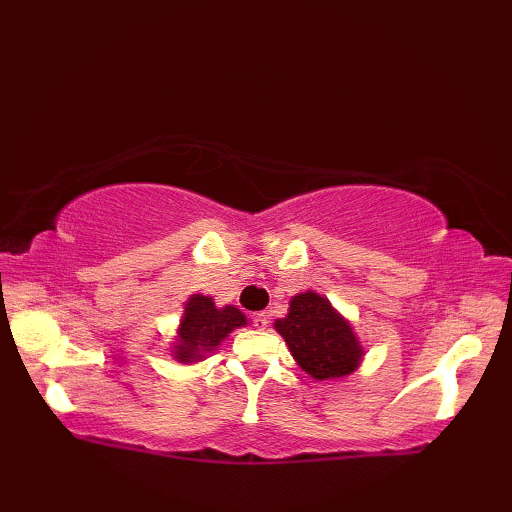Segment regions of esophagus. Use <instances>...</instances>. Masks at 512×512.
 <instances>
[{
  "label": "esophagus",
  "mask_w": 512,
  "mask_h": 512,
  "mask_svg": "<svg viewBox=\"0 0 512 512\" xmlns=\"http://www.w3.org/2000/svg\"><path fill=\"white\" fill-rule=\"evenodd\" d=\"M253 325L257 330H266L268 328V314L266 312H259L253 317Z\"/></svg>",
  "instance_id": "obj_1"
}]
</instances>
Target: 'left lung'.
Instances as JSON below:
<instances>
[{"mask_svg":"<svg viewBox=\"0 0 512 512\" xmlns=\"http://www.w3.org/2000/svg\"><path fill=\"white\" fill-rule=\"evenodd\" d=\"M277 332L284 336L292 356L317 380L352 374L361 363L363 350L341 314L317 292H303L290 301L286 319H277Z\"/></svg>","mask_w":512,"mask_h":512,"instance_id":"left-lung-1","label":"left lung"}]
</instances>
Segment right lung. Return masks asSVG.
Listing matches in <instances>:
<instances>
[{"label":"right lung","instance_id":"1","mask_svg":"<svg viewBox=\"0 0 512 512\" xmlns=\"http://www.w3.org/2000/svg\"><path fill=\"white\" fill-rule=\"evenodd\" d=\"M242 325H246V317L237 308H215L211 297L193 295L184 306L178 345H173V354L182 363L202 361L204 354L220 345L228 332Z\"/></svg>","mask_w":512,"mask_h":512}]
</instances>
